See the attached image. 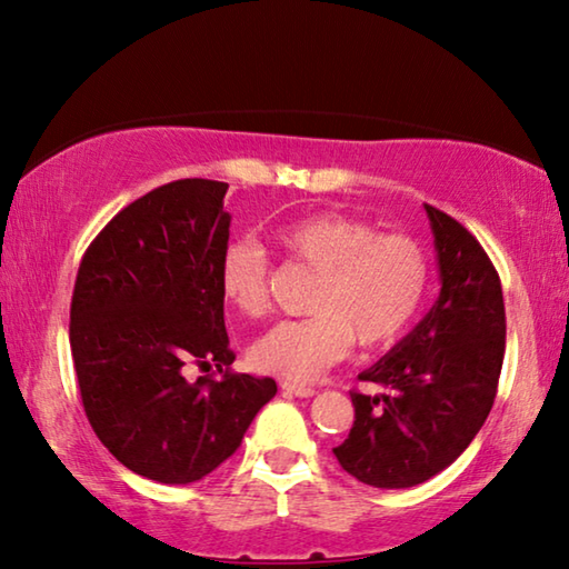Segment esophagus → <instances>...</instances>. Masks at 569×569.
I'll list each match as a JSON object with an SVG mask.
<instances>
[{"label": "esophagus", "mask_w": 569, "mask_h": 569, "mask_svg": "<svg viewBox=\"0 0 569 569\" xmlns=\"http://www.w3.org/2000/svg\"><path fill=\"white\" fill-rule=\"evenodd\" d=\"M282 390H287V393H292L297 398H312L315 393H318L312 386H297V383H290V380H284Z\"/></svg>", "instance_id": "34e87169"}]
</instances>
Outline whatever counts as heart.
Returning <instances> with one entry per match:
<instances>
[{
    "label": "heart",
    "instance_id": "1",
    "mask_svg": "<svg viewBox=\"0 0 569 569\" xmlns=\"http://www.w3.org/2000/svg\"><path fill=\"white\" fill-rule=\"evenodd\" d=\"M287 259L320 272L315 279L312 315L282 320L251 348V362L269 376L307 383L360 348H386L411 328L431 287V259L421 241L406 234H378L370 223L318 213L277 229ZM267 251L251 239L227 244L219 287L244 318H262L269 307Z\"/></svg>",
    "mask_w": 569,
    "mask_h": 569
}]
</instances>
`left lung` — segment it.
<instances>
[{
	"instance_id": "1",
	"label": "left lung",
	"mask_w": 569,
	"mask_h": 569,
	"mask_svg": "<svg viewBox=\"0 0 569 569\" xmlns=\"http://www.w3.org/2000/svg\"><path fill=\"white\" fill-rule=\"evenodd\" d=\"M441 292L426 318L360 380L388 388L352 390L356 421L335 446L350 477L378 489L423 483L459 459L495 406L505 362V297L477 237L426 203Z\"/></svg>"
}]
</instances>
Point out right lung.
<instances>
[{
	"label": "right lung",
	"instance_id": "obj_1",
	"mask_svg": "<svg viewBox=\"0 0 569 569\" xmlns=\"http://www.w3.org/2000/svg\"><path fill=\"white\" fill-rule=\"evenodd\" d=\"M229 183L181 179L128 203L92 239L70 305L86 416L130 471L191 483L239 449L272 378L231 372L219 287ZM189 361L221 379L184 380Z\"/></svg>",
	"mask_w": 569,
	"mask_h": 569
}]
</instances>
